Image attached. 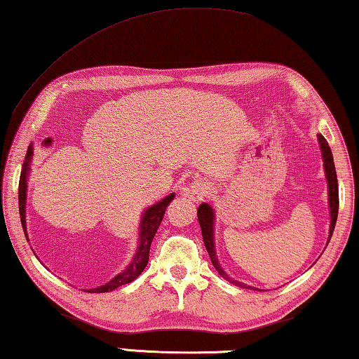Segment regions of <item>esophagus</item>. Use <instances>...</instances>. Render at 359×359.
Listing matches in <instances>:
<instances>
[{
  "label": "esophagus",
  "mask_w": 359,
  "mask_h": 359,
  "mask_svg": "<svg viewBox=\"0 0 359 359\" xmlns=\"http://www.w3.org/2000/svg\"><path fill=\"white\" fill-rule=\"evenodd\" d=\"M206 190H208L206 185H203L201 182H200V184H191V185H189V187H185L184 194H185L187 196H190V198H195V196L205 195Z\"/></svg>",
  "instance_id": "esophagus-1"
}]
</instances>
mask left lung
I'll return each instance as SVG.
<instances>
[{"mask_svg":"<svg viewBox=\"0 0 359 359\" xmlns=\"http://www.w3.org/2000/svg\"><path fill=\"white\" fill-rule=\"evenodd\" d=\"M318 142H319V148L320 153H323V161H324V172H325V180H327V196H329V214H330V226H329V238L332 237L334 229H335V222H337V216H339V182H337V172H335V164H334V156L332 151H330V147L325 138L318 133ZM198 222H200L201 227V233H203V242H205V247L210 253L211 263L214 266V269L219 272V276L224 277V279L232 282L233 285H237L240 288H251V290H258L256 287H250L247 283L233 280L227 276V272L222 269L221 263H219L217 256H216V245H214V221H216V212H214L212 206L208 205V203H201L200 208H198ZM327 247V245H325Z\"/></svg>","mask_w":359,"mask_h":359,"instance_id":"obj_1","label":"left lung"}]
</instances>
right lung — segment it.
Wrapping results in <instances>:
<instances>
[{"label":"right lung","instance_id":"right-lung-1","mask_svg":"<svg viewBox=\"0 0 359 359\" xmlns=\"http://www.w3.org/2000/svg\"><path fill=\"white\" fill-rule=\"evenodd\" d=\"M32 158H34V145H29L25 154V161L22 164V170H20V179H19V214H20V222H22V229L25 233L27 242H29V235H27V222H25V203H27V184H29V175H30V168H32ZM175 194H170L161 201L154 203L149 208H147L145 212H143L140 227H138V245L137 251L133 255V258L124 271L119 272V274L112 277L109 282H106L104 285H100L96 288H88V293H104V292H112L116 288H119L126 283H130L137 279L138 276L142 274L143 269H145L148 264V256H149V247H151V242L156 235V231L161 224L165 208L170 201L174 200Z\"/></svg>","mask_w":359,"mask_h":359}]
</instances>
